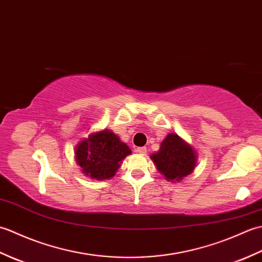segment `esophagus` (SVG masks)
Instances as JSON below:
<instances>
[{"mask_svg":"<svg viewBox=\"0 0 262 262\" xmlns=\"http://www.w3.org/2000/svg\"><path fill=\"white\" fill-rule=\"evenodd\" d=\"M136 152L140 153V154H145V153H146V147H145V146L137 147V148H136Z\"/></svg>","mask_w":262,"mask_h":262,"instance_id":"esophagus-1","label":"esophagus"}]
</instances>
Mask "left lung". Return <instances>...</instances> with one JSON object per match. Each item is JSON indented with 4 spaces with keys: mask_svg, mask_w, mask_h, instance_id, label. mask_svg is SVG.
Listing matches in <instances>:
<instances>
[{
    "mask_svg": "<svg viewBox=\"0 0 262 262\" xmlns=\"http://www.w3.org/2000/svg\"><path fill=\"white\" fill-rule=\"evenodd\" d=\"M151 159L166 180L180 181L189 176L196 165V154L190 145L176 134H169L161 143L160 151Z\"/></svg>",
    "mask_w": 262,
    "mask_h": 262,
    "instance_id": "obj_1",
    "label": "left lung"
}]
</instances>
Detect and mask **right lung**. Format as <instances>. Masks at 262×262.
<instances>
[{
	"mask_svg": "<svg viewBox=\"0 0 262 262\" xmlns=\"http://www.w3.org/2000/svg\"><path fill=\"white\" fill-rule=\"evenodd\" d=\"M130 153V148L118 136L104 129L83 140L75 148V159L85 176L105 180L116 174L121 160Z\"/></svg>",
	"mask_w": 262,
	"mask_h": 262,
	"instance_id": "right-lung-1",
	"label": "right lung"
}]
</instances>
